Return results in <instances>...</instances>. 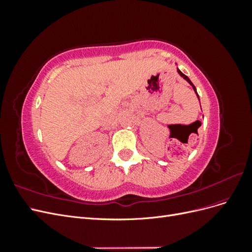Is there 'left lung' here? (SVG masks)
Returning a JSON list of instances; mask_svg holds the SVG:
<instances>
[{"label":"left lung","mask_w":252,"mask_h":252,"mask_svg":"<svg viewBox=\"0 0 252 252\" xmlns=\"http://www.w3.org/2000/svg\"><path fill=\"white\" fill-rule=\"evenodd\" d=\"M178 72H179V74L181 75V77H182L183 79H185V80H186V81H187V82H188V83L190 84V85H191V86H192V88H193V90H194V93H195V94H196V95H197V98H199V100H200V97H199V94H197V93H196V89H195L194 85H193V84H192V82H191V81H190V80H189V78L187 77V75H185V74H184V73H183V72H182V71H181L180 69H178ZM197 122H199V126H197V127H196V130H197V128H199V127L201 126V124H202L200 121H197ZM196 130H195V133H197V131H196Z\"/></svg>","instance_id":"obj_1"}]
</instances>
